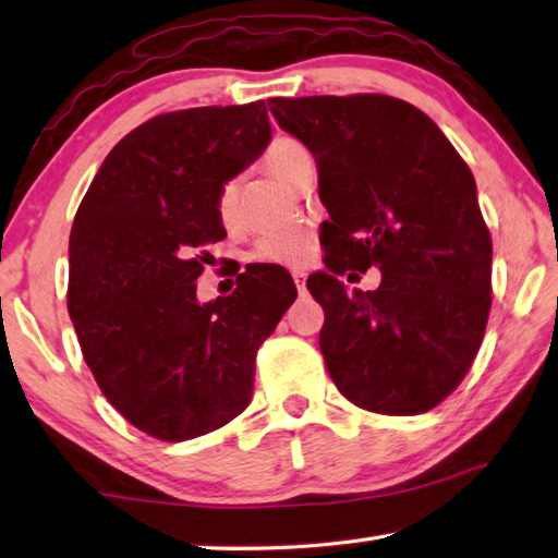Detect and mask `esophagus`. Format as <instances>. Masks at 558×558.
<instances>
[{"label":"esophagus","mask_w":558,"mask_h":558,"mask_svg":"<svg viewBox=\"0 0 558 558\" xmlns=\"http://www.w3.org/2000/svg\"><path fill=\"white\" fill-rule=\"evenodd\" d=\"M292 280H295V286H298L300 292H305V282H307V272L305 270L292 272Z\"/></svg>","instance_id":"1"}]
</instances>
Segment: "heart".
Returning <instances> with one entry per match:
<instances>
[{"instance_id":"heart-1","label":"heart","mask_w":558,"mask_h":558,"mask_svg":"<svg viewBox=\"0 0 558 558\" xmlns=\"http://www.w3.org/2000/svg\"><path fill=\"white\" fill-rule=\"evenodd\" d=\"M307 155L298 140L292 137H278L272 140L270 147L263 155V165L270 169L272 174L282 182L295 184L300 159ZM235 209H239V189L233 182H226L216 196V214L223 223H231L235 219ZM317 253V235L310 229H282L266 233L263 239L253 245V260L268 263V266H282V268H305L313 263Z\"/></svg>"}]
</instances>
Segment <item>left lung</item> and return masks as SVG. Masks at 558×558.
Wrapping results in <instances>:
<instances>
[{
	"label": "left lung",
	"mask_w": 558,
	"mask_h": 558,
	"mask_svg": "<svg viewBox=\"0 0 558 558\" xmlns=\"http://www.w3.org/2000/svg\"><path fill=\"white\" fill-rule=\"evenodd\" d=\"M278 125L313 153L329 211L327 272L307 280L325 310L327 372L359 409L426 413L465 379L493 307V239L470 167L411 102L359 96L270 98ZM383 270L347 293V269Z\"/></svg>",
	"instance_id": "1"
}]
</instances>
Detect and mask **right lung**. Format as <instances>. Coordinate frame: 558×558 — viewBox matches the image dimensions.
Segmentation results:
<instances>
[{
  "label": "right lung",
  "instance_id": "obj_1",
  "mask_svg": "<svg viewBox=\"0 0 558 558\" xmlns=\"http://www.w3.org/2000/svg\"><path fill=\"white\" fill-rule=\"evenodd\" d=\"M270 143L266 102L165 112L110 149L75 211L69 313L116 411L167 442L199 438L253 396L256 354L298 298L280 268H245L196 300L219 189Z\"/></svg>",
  "mask_w": 558,
  "mask_h": 558
}]
</instances>
